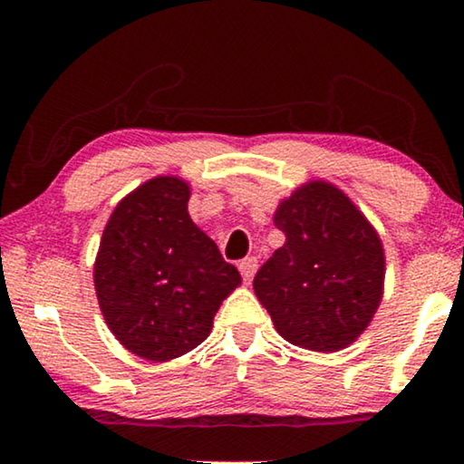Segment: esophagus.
Wrapping results in <instances>:
<instances>
[{
  "mask_svg": "<svg viewBox=\"0 0 464 464\" xmlns=\"http://www.w3.org/2000/svg\"><path fill=\"white\" fill-rule=\"evenodd\" d=\"M238 270H240V275H243L245 281L249 283L251 278H253V275H256V270H257V257H245V259H240Z\"/></svg>",
  "mask_w": 464,
  "mask_h": 464,
  "instance_id": "1",
  "label": "esophagus"
}]
</instances>
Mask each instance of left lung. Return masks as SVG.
<instances>
[{
  "label": "left lung",
  "instance_id": "8db88e82",
  "mask_svg": "<svg viewBox=\"0 0 464 464\" xmlns=\"http://www.w3.org/2000/svg\"><path fill=\"white\" fill-rule=\"evenodd\" d=\"M275 224L285 245L257 270L253 289L276 332L308 351L348 346L382 297L384 251L376 230L325 181L295 189Z\"/></svg>",
  "mask_w": 464,
  "mask_h": 464
}]
</instances>
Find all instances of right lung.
Returning <instances> with one entry per match:
<instances>
[{
  "mask_svg": "<svg viewBox=\"0 0 464 464\" xmlns=\"http://www.w3.org/2000/svg\"><path fill=\"white\" fill-rule=\"evenodd\" d=\"M189 188L156 177L116 207L101 238L94 287L124 348L148 361L181 357L207 340L219 304L240 283L188 213Z\"/></svg>",
  "mask_w": 464,
  "mask_h": 464,
  "instance_id": "right-lung-1",
  "label": "right lung"
}]
</instances>
